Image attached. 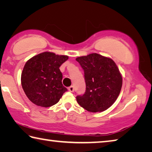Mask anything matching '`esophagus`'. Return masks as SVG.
<instances>
[{"instance_id":"34e87169","label":"esophagus","mask_w":152,"mask_h":152,"mask_svg":"<svg viewBox=\"0 0 152 152\" xmlns=\"http://www.w3.org/2000/svg\"><path fill=\"white\" fill-rule=\"evenodd\" d=\"M68 91H70V92H74V86H70V87H68Z\"/></svg>"}]
</instances>
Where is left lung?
Instances as JSON below:
<instances>
[{"mask_svg":"<svg viewBox=\"0 0 152 152\" xmlns=\"http://www.w3.org/2000/svg\"><path fill=\"white\" fill-rule=\"evenodd\" d=\"M84 71L86 92L76 96L78 103L90 112H102L116 101L120 94L123 77L111 58L90 53L76 58Z\"/></svg>","mask_w":152,"mask_h":152,"instance_id":"1","label":"left lung"}]
</instances>
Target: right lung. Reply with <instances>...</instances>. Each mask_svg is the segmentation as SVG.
I'll return each instance as SVG.
<instances>
[{"label":"right lung","instance_id":"right-lung-1","mask_svg":"<svg viewBox=\"0 0 152 152\" xmlns=\"http://www.w3.org/2000/svg\"><path fill=\"white\" fill-rule=\"evenodd\" d=\"M68 59V56L45 51L27 61L20 80L25 94L33 104L53 106L68 91L61 83L62 74L59 68Z\"/></svg>","mask_w":152,"mask_h":152}]
</instances>
